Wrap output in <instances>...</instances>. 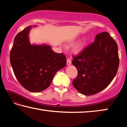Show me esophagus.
<instances>
[{"instance_id":"esophagus-1","label":"esophagus","mask_w":127,"mask_h":127,"mask_svg":"<svg viewBox=\"0 0 127 127\" xmlns=\"http://www.w3.org/2000/svg\"><path fill=\"white\" fill-rule=\"evenodd\" d=\"M66 64H67L68 65H69L71 64V61H70V60L69 59H68L67 61H66Z\"/></svg>"}]
</instances>
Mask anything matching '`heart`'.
I'll use <instances>...</instances> for the list:
<instances>
[{"label":"heart","mask_w":127,"mask_h":127,"mask_svg":"<svg viewBox=\"0 0 127 127\" xmlns=\"http://www.w3.org/2000/svg\"><path fill=\"white\" fill-rule=\"evenodd\" d=\"M86 44H87V42H86V41H83L82 42H81L79 43L78 45H77L74 48V50L73 51L74 53L76 54H81L82 51L85 50V49L86 48ZM74 45V43H70L69 44V45L70 46H72Z\"/></svg>","instance_id":"heart-1"}]
</instances>
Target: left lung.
Listing matches in <instances>:
<instances>
[{"label": "left lung", "instance_id": "8db88e82", "mask_svg": "<svg viewBox=\"0 0 127 127\" xmlns=\"http://www.w3.org/2000/svg\"><path fill=\"white\" fill-rule=\"evenodd\" d=\"M73 58V65L78 70L73 85L87 96L101 91L110 84L119 64L117 44L107 32L96 35L92 44Z\"/></svg>", "mask_w": 127, "mask_h": 127}]
</instances>
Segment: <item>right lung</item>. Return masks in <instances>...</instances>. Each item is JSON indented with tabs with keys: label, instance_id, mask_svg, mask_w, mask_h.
Wrapping results in <instances>:
<instances>
[{
	"label": "right lung",
	"instance_id": "1",
	"mask_svg": "<svg viewBox=\"0 0 127 127\" xmlns=\"http://www.w3.org/2000/svg\"><path fill=\"white\" fill-rule=\"evenodd\" d=\"M36 26H33L35 27ZM30 26L17 34L10 53L15 76L28 91L39 92L51 84L55 74L66 65L65 56L55 53L49 45L31 44Z\"/></svg>",
	"mask_w": 127,
	"mask_h": 127
}]
</instances>
